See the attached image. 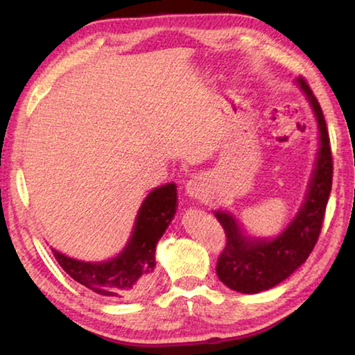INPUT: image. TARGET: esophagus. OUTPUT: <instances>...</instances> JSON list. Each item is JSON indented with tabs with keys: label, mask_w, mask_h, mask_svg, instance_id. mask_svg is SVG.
I'll list each match as a JSON object with an SVG mask.
<instances>
[{
	"label": "esophagus",
	"mask_w": 355,
	"mask_h": 355,
	"mask_svg": "<svg viewBox=\"0 0 355 355\" xmlns=\"http://www.w3.org/2000/svg\"><path fill=\"white\" fill-rule=\"evenodd\" d=\"M184 191L189 197H194V199H200V197L205 194V178L202 175H196L191 180H188V183L184 184Z\"/></svg>",
	"instance_id": "esophagus-1"
}]
</instances>
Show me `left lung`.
<instances>
[{
  "instance_id": "obj_1",
  "label": "left lung",
  "mask_w": 355,
  "mask_h": 355,
  "mask_svg": "<svg viewBox=\"0 0 355 355\" xmlns=\"http://www.w3.org/2000/svg\"><path fill=\"white\" fill-rule=\"evenodd\" d=\"M297 84L315 112L320 130V148L307 196L296 218L277 238L261 239L245 236L230 213H214L227 236V244L216 264V272L222 284L238 293L254 294L279 285L305 263L320 238L332 189V150L320 103L302 76L297 78Z\"/></svg>"
}]
</instances>
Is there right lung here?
<instances>
[{"instance_id":"obj_1","label":"right lung","mask_w":355,"mask_h":355,"mask_svg":"<svg viewBox=\"0 0 355 355\" xmlns=\"http://www.w3.org/2000/svg\"><path fill=\"white\" fill-rule=\"evenodd\" d=\"M177 211V186L167 183L155 188L137 211L128 244L117 257L107 261H80L61 254H53L61 268L78 284L100 296L128 299L141 294L150 285L155 269L156 243L163 236Z\"/></svg>"}]
</instances>
